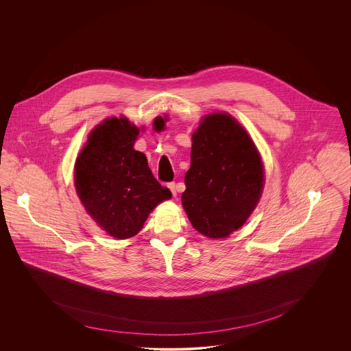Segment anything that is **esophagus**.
<instances>
[{
    "label": "esophagus",
    "mask_w": 351,
    "mask_h": 351,
    "mask_svg": "<svg viewBox=\"0 0 351 351\" xmlns=\"http://www.w3.org/2000/svg\"><path fill=\"white\" fill-rule=\"evenodd\" d=\"M167 188L171 191V195L176 197L177 196V186H176V184L174 182H169Z\"/></svg>",
    "instance_id": "esophagus-1"
}]
</instances>
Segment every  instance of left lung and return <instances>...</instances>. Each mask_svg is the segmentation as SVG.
Masks as SVG:
<instances>
[{"mask_svg": "<svg viewBox=\"0 0 351 351\" xmlns=\"http://www.w3.org/2000/svg\"><path fill=\"white\" fill-rule=\"evenodd\" d=\"M263 165L250 135L228 113L202 117L192 136L182 205L206 238H227L249 219L263 189Z\"/></svg>", "mask_w": 351, "mask_h": 351, "instance_id": "left-lung-1", "label": "left lung"}]
</instances>
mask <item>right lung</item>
<instances>
[{"mask_svg": "<svg viewBox=\"0 0 351 351\" xmlns=\"http://www.w3.org/2000/svg\"><path fill=\"white\" fill-rule=\"evenodd\" d=\"M139 128L124 116L105 119L89 134L74 167V185L86 212L116 239L135 237L151 210L171 199L134 149Z\"/></svg>", "mask_w": 351, "mask_h": 351, "instance_id": "add662e5", "label": "right lung"}]
</instances>
